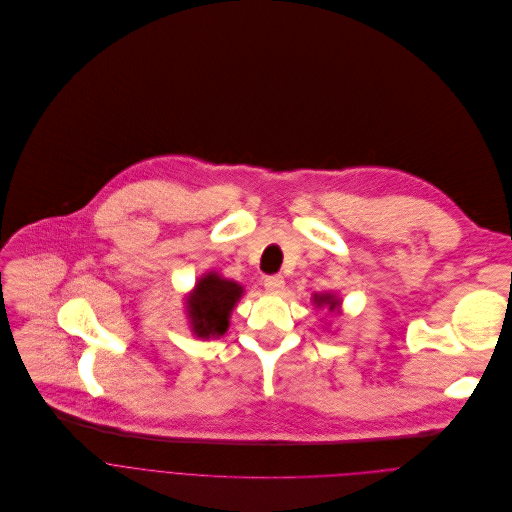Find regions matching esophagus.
<instances>
[{
    "label": "esophagus",
    "instance_id": "34e87169",
    "mask_svg": "<svg viewBox=\"0 0 512 512\" xmlns=\"http://www.w3.org/2000/svg\"><path fill=\"white\" fill-rule=\"evenodd\" d=\"M263 285L269 293H281V289L285 287V279H283V275H269V277H265Z\"/></svg>",
    "mask_w": 512,
    "mask_h": 512
}]
</instances>
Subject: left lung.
<instances>
[{"label": "left lung", "instance_id": "1", "mask_svg": "<svg viewBox=\"0 0 512 512\" xmlns=\"http://www.w3.org/2000/svg\"><path fill=\"white\" fill-rule=\"evenodd\" d=\"M313 301H315L319 307H321V305H327L329 311H333V309L339 305V301H335L333 295H329V293H325V295H315Z\"/></svg>", "mask_w": 512, "mask_h": 512}]
</instances>
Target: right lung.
<instances>
[{"instance_id": "add662e5", "label": "right lung", "mask_w": 512, "mask_h": 512, "mask_svg": "<svg viewBox=\"0 0 512 512\" xmlns=\"http://www.w3.org/2000/svg\"><path fill=\"white\" fill-rule=\"evenodd\" d=\"M243 293V287L235 281L221 279L217 273L205 275L193 295L187 299L189 317L199 337L223 335L229 327V313Z\"/></svg>"}]
</instances>
